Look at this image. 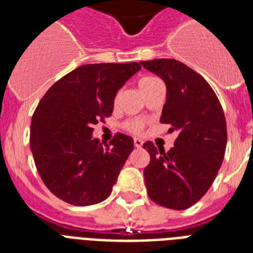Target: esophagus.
<instances>
[{
  "label": "esophagus",
  "mask_w": 253,
  "mask_h": 253,
  "mask_svg": "<svg viewBox=\"0 0 253 253\" xmlns=\"http://www.w3.org/2000/svg\"><path fill=\"white\" fill-rule=\"evenodd\" d=\"M134 146L136 147V148H140V147L143 146L142 139H134Z\"/></svg>",
  "instance_id": "esophagus-1"
}]
</instances>
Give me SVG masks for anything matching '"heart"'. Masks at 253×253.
Instances as JSON below:
<instances>
[{
  "label": "heart",
  "instance_id": "b5f03b06",
  "mask_svg": "<svg viewBox=\"0 0 253 253\" xmlns=\"http://www.w3.org/2000/svg\"><path fill=\"white\" fill-rule=\"evenodd\" d=\"M159 79H156V77H152V76H146L143 77V79H140V81H139V87H140V90L144 93L146 90H148L152 85H155L156 83H159ZM118 99V95L115 97V101ZM144 121L143 119H130V121H127L126 123H125V128L126 130H128L130 132H132V134H140L143 130H144Z\"/></svg>",
  "mask_w": 253,
  "mask_h": 253
}]
</instances>
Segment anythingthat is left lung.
Instances as JSON below:
<instances>
[{
  "instance_id": "obj_1",
  "label": "left lung",
  "mask_w": 253,
  "mask_h": 253,
  "mask_svg": "<svg viewBox=\"0 0 253 253\" xmlns=\"http://www.w3.org/2000/svg\"><path fill=\"white\" fill-rule=\"evenodd\" d=\"M167 85L160 122L176 131L168 152L146 142L147 193L155 204L185 210L198 202L215 180L227 144V126L219 99L204 77L174 59L140 61Z\"/></svg>"
}]
</instances>
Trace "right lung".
<instances>
[{
	"label": "right lung",
	"mask_w": 253,
	"mask_h": 253,
	"mask_svg": "<svg viewBox=\"0 0 253 253\" xmlns=\"http://www.w3.org/2000/svg\"><path fill=\"white\" fill-rule=\"evenodd\" d=\"M139 69V63L85 64L45 91L31 119L30 147L57 198L89 206L110 196L134 140L118 132L103 146L91 136L93 126L110 117L117 91Z\"/></svg>",
	"instance_id": "obj_1"
}]
</instances>
